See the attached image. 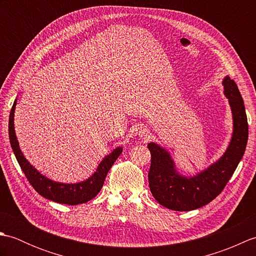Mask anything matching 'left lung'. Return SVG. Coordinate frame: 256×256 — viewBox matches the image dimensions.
Here are the masks:
<instances>
[{
    "label": "left lung",
    "mask_w": 256,
    "mask_h": 256,
    "mask_svg": "<svg viewBox=\"0 0 256 256\" xmlns=\"http://www.w3.org/2000/svg\"><path fill=\"white\" fill-rule=\"evenodd\" d=\"M224 94L233 114V135L224 155L197 176L178 175L170 154L155 143L150 150L148 172L150 189L157 202L175 211H190L211 202L221 194L240 162L248 138V118L244 102L234 80L226 77Z\"/></svg>",
    "instance_id": "obj_1"
}]
</instances>
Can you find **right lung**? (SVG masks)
I'll return each instance as SVG.
<instances>
[{
  "label": "right lung",
  "instance_id": "1",
  "mask_svg": "<svg viewBox=\"0 0 256 256\" xmlns=\"http://www.w3.org/2000/svg\"><path fill=\"white\" fill-rule=\"evenodd\" d=\"M16 100L12 106V110L10 113L8 120V136L10 146L15 154L16 160L24 172L27 180L32 186L36 192L46 199L55 201V202L64 204H86L94 199L96 196L100 192V190L104 184L106 174L110 170V168L114 164V162L118 160L120 154L122 153V148H118L114 150L110 155L106 156L103 160L100 162L96 172L86 182L78 184H60L50 180V179L40 175L28 162L26 160L23 153L20 148V145L15 135L14 130V111H15Z\"/></svg>",
  "mask_w": 256,
  "mask_h": 256
}]
</instances>
